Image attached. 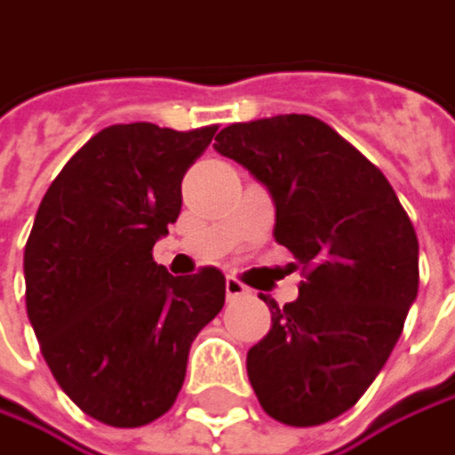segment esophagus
<instances>
[{
    "label": "esophagus",
    "instance_id": "1",
    "mask_svg": "<svg viewBox=\"0 0 455 455\" xmlns=\"http://www.w3.org/2000/svg\"><path fill=\"white\" fill-rule=\"evenodd\" d=\"M248 293V285H243L237 277H226V299H240Z\"/></svg>",
    "mask_w": 455,
    "mask_h": 455
}]
</instances>
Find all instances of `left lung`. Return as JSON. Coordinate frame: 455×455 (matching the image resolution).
<instances>
[{
	"mask_svg": "<svg viewBox=\"0 0 455 455\" xmlns=\"http://www.w3.org/2000/svg\"><path fill=\"white\" fill-rule=\"evenodd\" d=\"M212 148L248 167L277 207L275 240L301 267L248 352L261 408L288 427L347 413L389 360L419 293V240L395 188L331 124L280 114L223 127Z\"/></svg>",
	"mask_w": 455,
	"mask_h": 455,
	"instance_id": "1",
	"label": "left lung"
}]
</instances>
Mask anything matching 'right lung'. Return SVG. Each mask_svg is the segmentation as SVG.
<instances>
[{
  "instance_id": "right-lung-1",
  "label": "right lung",
  "mask_w": 455,
  "mask_h": 455,
  "mask_svg": "<svg viewBox=\"0 0 455 455\" xmlns=\"http://www.w3.org/2000/svg\"><path fill=\"white\" fill-rule=\"evenodd\" d=\"M215 130L103 127L36 210L23 253L26 312L55 381L100 424L132 429L167 413L191 341L223 309L220 269L172 277L151 256Z\"/></svg>"
}]
</instances>
